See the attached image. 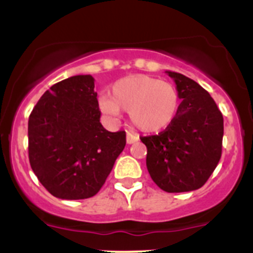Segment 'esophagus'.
<instances>
[{
	"label": "esophagus",
	"instance_id": "34e87169",
	"mask_svg": "<svg viewBox=\"0 0 253 253\" xmlns=\"http://www.w3.org/2000/svg\"><path fill=\"white\" fill-rule=\"evenodd\" d=\"M139 141V137L137 134L131 133V132H127V136H126V142L127 144H132V143H136Z\"/></svg>",
	"mask_w": 253,
	"mask_h": 253
}]
</instances>
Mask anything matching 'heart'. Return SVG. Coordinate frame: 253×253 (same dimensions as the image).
<instances>
[{
  "mask_svg": "<svg viewBox=\"0 0 253 253\" xmlns=\"http://www.w3.org/2000/svg\"><path fill=\"white\" fill-rule=\"evenodd\" d=\"M111 95L100 98V109L108 116L128 112L134 126L145 133H157L174 122L180 109L177 89L169 82L145 75H133L115 82Z\"/></svg>",
  "mask_w": 253,
  "mask_h": 253,
  "instance_id": "obj_1",
  "label": "heart"
}]
</instances>
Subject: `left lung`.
<instances>
[{
  "instance_id": "8db88e82",
  "label": "left lung",
  "mask_w": 253,
  "mask_h": 253,
  "mask_svg": "<svg viewBox=\"0 0 253 253\" xmlns=\"http://www.w3.org/2000/svg\"><path fill=\"white\" fill-rule=\"evenodd\" d=\"M174 79L180 104L177 116L155 136L141 137L147 147V169L165 192L202 187L221 157L224 120L208 91L197 82L167 71Z\"/></svg>"
}]
</instances>
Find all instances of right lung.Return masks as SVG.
<instances>
[{"mask_svg": "<svg viewBox=\"0 0 253 253\" xmlns=\"http://www.w3.org/2000/svg\"><path fill=\"white\" fill-rule=\"evenodd\" d=\"M90 75L53 84L28 121L29 162L42 185L61 200L93 197L126 145V132L100 124Z\"/></svg>", "mask_w": 253, "mask_h": 253, "instance_id": "right-lung-1", "label": "right lung"}]
</instances>
